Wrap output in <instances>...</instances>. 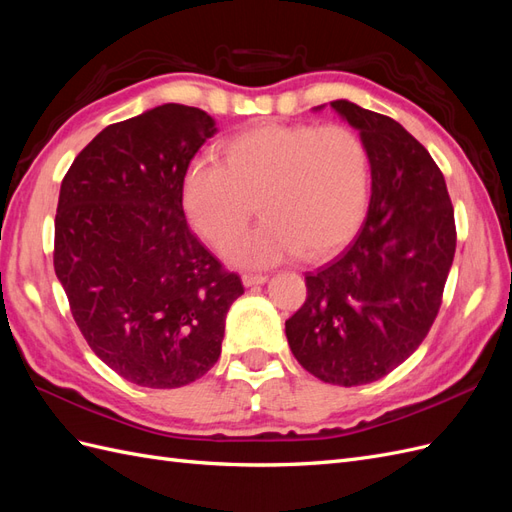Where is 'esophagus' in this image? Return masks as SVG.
Returning <instances> with one entry per match:
<instances>
[{
  "mask_svg": "<svg viewBox=\"0 0 512 512\" xmlns=\"http://www.w3.org/2000/svg\"><path fill=\"white\" fill-rule=\"evenodd\" d=\"M241 282H243V286H258V284H265L267 282V275H262V273H243Z\"/></svg>",
  "mask_w": 512,
  "mask_h": 512,
  "instance_id": "1",
  "label": "esophagus"
}]
</instances>
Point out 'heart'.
Listing matches in <instances>:
<instances>
[{
    "label": "heart",
    "instance_id": "b5f03b06",
    "mask_svg": "<svg viewBox=\"0 0 512 512\" xmlns=\"http://www.w3.org/2000/svg\"><path fill=\"white\" fill-rule=\"evenodd\" d=\"M369 190L365 143L342 123L260 121L228 136L220 162L194 160L181 200L192 228L237 267H271L337 252L361 224ZM266 215L233 240L255 210ZM233 241L230 242L229 239Z\"/></svg>",
    "mask_w": 512,
    "mask_h": 512
}]
</instances>
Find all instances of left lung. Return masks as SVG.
Masks as SVG:
<instances>
[{"instance_id":"8db88e82","label":"left lung","mask_w":512,"mask_h":512,"mask_svg":"<svg viewBox=\"0 0 512 512\" xmlns=\"http://www.w3.org/2000/svg\"><path fill=\"white\" fill-rule=\"evenodd\" d=\"M331 106L365 143L369 209L348 250L305 275L307 299L286 320V337L309 374L359 386L384 378L427 337L457 230L442 170L401 123L348 100Z\"/></svg>"}]
</instances>
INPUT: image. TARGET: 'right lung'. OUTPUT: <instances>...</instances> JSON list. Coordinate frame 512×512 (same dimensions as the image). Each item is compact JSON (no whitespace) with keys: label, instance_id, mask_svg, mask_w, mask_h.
Instances as JSON below:
<instances>
[{"label":"right lung","instance_id":"1","mask_svg":"<svg viewBox=\"0 0 512 512\" xmlns=\"http://www.w3.org/2000/svg\"><path fill=\"white\" fill-rule=\"evenodd\" d=\"M215 132L200 108L162 104L104 128L61 181L57 280L89 348L138 386L205 376L243 294L183 213V175Z\"/></svg>","mask_w":512,"mask_h":512}]
</instances>
